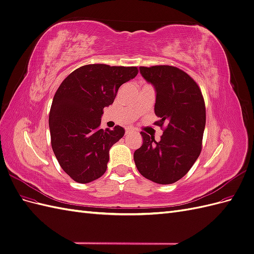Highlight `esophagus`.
<instances>
[{"label":"esophagus","mask_w":254,"mask_h":254,"mask_svg":"<svg viewBox=\"0 0 254 254\" xmlns=\"http://www.w3.org/2000/svg\"><path fill=\"white\" fill-rule=\"evenodd\" d=\"M131 132H133V129L132 128H126V134L131 133Z\"/></svg>","instance_id":"1"}]
</instances>
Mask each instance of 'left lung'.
Segmentation results:
<instances>
[{
    "instance_id": "obj_1",
    "label": "left lung",
    "mask_w": 254,
    "mask_h": 254,
    "mask_svg": "<svg viewBox=\"0 0 254 254\" xmlns=\"http://www.w3.org/2000/svg\"><path fill=\"white\" fill-rule=\"evenodd\" d=\"M144 79L156 90V125L164 127L161 140L141 132L143 144L133 153L146 179L159 184L180 180L201 151L205 106L201 91L189 74L172 65L140 66Z\"/></svg>"
}]
</instances>
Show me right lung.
I'll return each instance as SVG.
<instances>
[{
  "label": "right lung",
  "instance_id": "obj_1",
  "mask_svg": "<svg viewBox=\"0 0 254 254\" xmlns=\"http://www.w3.org/2000/svg\"><path fill=\"white\" fill-rule=\"evenodd\" d=\"M137 72L136 66L87 64L73 71L56 91L49 117L52 148L74 181L89 183L105 174L109 150L125 130L99 127L103 110Z\"/></svg>",
  "mask_w": 254,
  "mask_h": 254
}]
</instances>
